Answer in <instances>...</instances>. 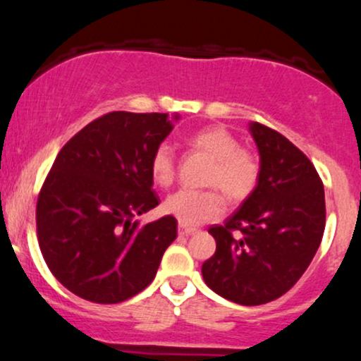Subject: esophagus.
<instances>
[{
  "label": "esophagus",
  "mask_w": 361,
  "mask_h": 361,
  "mask_svg": "<svg viewBox=\"0 0 361 361\" xmlns=\"http://www.w3.org/2000/svg\"><path fill=\"white\" fill-rule=\"evenodd\" d=\"M193 233H197V229H195V227H188V226H185V224H178V234L180 235H190V234H193Z\"/></svg>",
  "instance_id": "1"
}]
</instances>
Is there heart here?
<instances>
[{
	"instance_id": "1",
	"label": "heart",
	"mask_w": 361,
	"mask_h": 361,
	"mask_svg": "<svg viewBox=\"0 0 361 361\" xmlns=\"http://www.w3.org/2000/svg\"><path fill=\"white\" fill-rule=\"evenodd\" d=\"M188 144L214 159L205 183L215 188L178 190L164 200L163 210L185 226H198L226 212V200L217 188L231 202L246 200L258 186L261 166L256 152L239 146V139L222 126L200 128L190 135ZM151 175L159 186H169L175 180V154L168 144H159L152 152Z\"/></svg>"
}]
</instances>
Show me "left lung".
Masks as SVG:
<instances>
[{"instance_id":"obj_1","label":"left lung","mask_w":361,"mask_h":361,"mask_svg":"<svg viewBox=\"0 0 361 361\" xmlns=\"http://www.w3.org/2000/svg\"><path fill=\"white\" fill-rule=\"evenodd\" d=\"M250 130L259 151L258 186L238 212L209 229L217 247L202 276L224 299L259 305L287 293L307 270L324 234L326 202L324 185L299 147L263 123L252 122Z\"/></svg>"}]
</instances>
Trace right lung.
Listing matches in <instances>:
<instances>
[{
    "instance_id": "add662e5",
    "label": "right lung",
    "mask_w": 361,
    "mask_h": 361,
    "mask_svg": "<svg viewBox=\"0 0 361 361\" xmlns=\"http://www.w3.org/2000/svg\"><path fill=\"white\" fill-rule=\"evenodd\" d=\"M171 130L168 114L110 111L57 154L37 200V238L74 295L118 304L154 280L178 222L166 215L139 226L135 217L159 205L151 156Z\"/></svg>"
}]
</instances>
